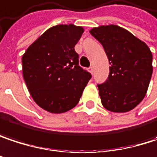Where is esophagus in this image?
<instances>
[{
	"label": "esophagus",
	"instance_id": "34e87169",
	"mask_svg": "<svg viewBox=\"0 0 157 157\" xmlns=\"http://www.w3.org/2000/svg\"><path fill=\"white\" fill-rule=\"evenodd\" d=\"M89 69H90V73H91L92 75H93V72H94V70H93V66H91V67H90Z\"/></svg>",
	"mask_w": 157,
	"mask_h": 157
}]
</instances>
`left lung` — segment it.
Instances as JSON below:
<instances>
[{
	"mask_svg": "<svg viewBox=\"0 0 157 157\" xmlns=\"http://www.w3.org/2000/svg\"><path fill=\"white\" fill-rule=\"evenodd\" d=\"M103 47L109 74L98 84L101 103L112 112H128L146 96L153 73L152 53L147 45L117 25L99 26L90 30Z\"/></svg>",
	"mask_w": 157,
	"mask_h": 157,
	"instance_id": "8db88e82",
	"label": "left lung"
}]
</instances>
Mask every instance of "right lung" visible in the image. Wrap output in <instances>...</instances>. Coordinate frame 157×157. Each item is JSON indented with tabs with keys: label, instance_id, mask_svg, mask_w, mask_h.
Listing matches in <instances>:
<instances>
[{
	"label": "right lung",
	"instance_id": "right-lung-1",
	"mask_svg": "<svg viewBox=\"0 0 157 157\" xmlns=\"http://www.w3.org/2000/svg\"><path fill=\"white\" fill-rule=\"evenodd\" d=\"M83 31L74 24L54 26L22 56L28 90L36 104L48 112L64 113L75 107L92 77L79 65L75 50Z\"/></svg>",
	"mask_w": 157,
	"mask_h": 157
}]
</instances>
